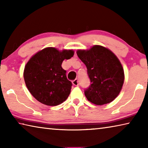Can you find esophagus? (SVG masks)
<instances>
[{
	"mask_svg": "<svg viewBox=\"0 0 148 148\" xmlns=\"http://www.w3.org/2000/svg\"><path fill=\"white\" fill-rule=\"evenodd\" d=\"M72 84L74 85V86H77L79 85V82H78V79H75L74 80L72 81Z\"/></svg>",
	"mask_w": 148,
	"mask_h": 148,
	"instance_id": "1",
	"label": "esophagus"
}]
</instances>
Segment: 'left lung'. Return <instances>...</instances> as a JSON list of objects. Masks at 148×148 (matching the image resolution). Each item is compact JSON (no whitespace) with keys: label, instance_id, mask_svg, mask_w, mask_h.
<instances>
[{"label":"left lung","instance_id":"1","mask_svg":"<svg viewBox=\"0 0 148 148\" xmlns=\"http://www.w3.org/2000/svg\"><path fill=\"white\" fill-rule=\"evenodd\" d=\"M86 64L91 85L85 90L87 99L92 104H108L118 96L124 83L125 74L121 62L111 50L95 45L89 49L76 51Z\"/></svg>","mask_w":148,"mask_h":148}]
</instances>
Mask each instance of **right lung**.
Listing matches in <instances>:
<instances>
[{
  "label": "right lung",
  "instance_id": "obj_1",
  "mask_svg": "<svg viewBox=\"0 0 148 148\" xmlns=\"http://www.w3.org/2000/svg\"><path fill=\"white\" fill-rule=\"evenodd\" d=\"M72 49L59 51L48 47L32 56L25 66L24 80L37 101L47 106H57L68 98L72 84L61 64L73 57Z\"/></svg>",
  "mask_w": 148,
  "mask_h": 148
}]
</instances>
